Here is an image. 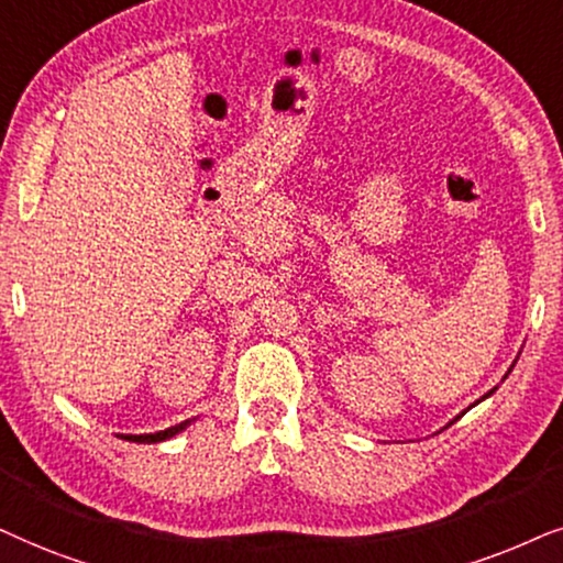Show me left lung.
Returning <instances> with one entry per match:
<instances>
[{"label":"left lung","instance_id":"1","mask_svg":"<svg viewBox=\"0 0 563 563\" xmlns=\"http://www.w3.org/2000/svg\"><path fill=\"white\" fill-rule=\"evenodd\" d=\"M489 394H492V391H489ZM489 394H486V396H489Z\"/></svg>","mask_w":563,"mask_h":563}]
</instances>
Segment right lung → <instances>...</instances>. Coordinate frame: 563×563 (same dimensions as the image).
I'll return each instance as SVG.
<instances>
[{"instance_id": "1", "label": "right lung", "mask_w": 563, "mask_h": 563, "mask_svg": "<svg viewBox=\"0 0 563 563\" xmlns=\"http://www.w3.org/2000/svg\"><path fill=\"white\" fill-rule=\"evenodd\" d=\"M190 422H192V419H185V422H179L175 427H167V430H162V432H154V434H120V438L131 440V443H162V440L175 438L177 432H183Z\"/></svg>"}]
</instances>
